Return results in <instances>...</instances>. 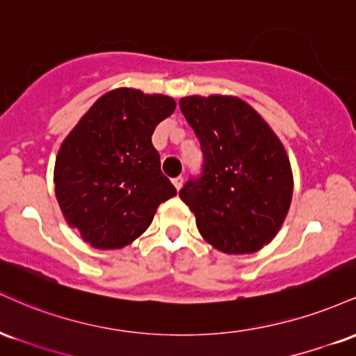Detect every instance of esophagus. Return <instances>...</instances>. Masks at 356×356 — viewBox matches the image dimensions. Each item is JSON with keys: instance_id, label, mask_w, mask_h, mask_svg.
I'll list each match as a JSON object with an SVG mask.
<instances>
[{"instance_id": "obj_1", "label": "esophagus", "mask_w": 356, "mask_h": 356, "mask_svg": "<svg viewBox=\"0 0 356 356\" xmlns=\"http://www.w3.org/2000/svg\"><path fill=\"white\" fill-rule=\"evenodd\" d=\"M172 184L175 186V189L181 191V187H182V184H184V177H182V175H179V177H174V179H172Z\"/></svg>"}]
</instances>
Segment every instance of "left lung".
Here are the masks:
<instances>
[{"label":"left lung","instance_id":"8db88e82","mask_svg":"<svg viewBox=\"0 0 356 356\" xmlns=\"http://www.w3.org/2000/svg\"><path fill=\"white\" fill-rule=\"evenodd\" d=\"M179 107L204 157L201 175L179 191L199 232L226 254L259 251L291 204L293 172L283 144L238 97H184Z\"/></svg>","mask_w":356,"mask_h":356}]
</instances>
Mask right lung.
<instances>
[{
  "label": "right lung",
  "instance_id": "1",
  "mask_svg": "<svg viewBox=\"0 0 356 356\" xmlns=\"http://www.w3.org/2000/svg\"><path fill=\"white\" fill-rule=\"evenodd\" d=\"M175 110L167 95L117 88L100 97L61 144L55 194L70 227L90 246L118 249L177 194L162 174L152 134Z\"/></svg>",
  "mask_w": 356,
  "mask_h": 356
}]
</instances>
